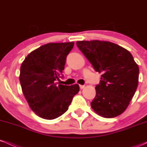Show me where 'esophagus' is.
<instances>
[{
    "mask_svg": "<svg viewBox=\"0 0 147 147\" xmlns=\"http://www.w3.org/2000/svg\"><path fill=\"white\" fill-rule=\"evenodd\" d=\"M79 87H80L81 89H84L85 88V86L84 85H79Z\"/></svg>",
    "mask_w": 147,
    "mask_h": 147,
    "instance_id": "obj_1",
    "label": "esophagus"
}]
</instances>
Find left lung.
Segmentation results:
<instances>
[{"instance_id":"8db88e82","label":"left lung","mask_w":147,"mask_h":147,"mask_svg":"<svg viewBox=\"0 0 147 147\" xmlns=\"http://www.w3.org/2000/svg\"><path fill=\"white\" fill-rule=\"evenodd\" d=\"M77 45L99 73L100 83L90 105L99 115L117 117L129 105L138 85L139 67L130 52L106 41H77Z\"/></svg>"}]
</instances>
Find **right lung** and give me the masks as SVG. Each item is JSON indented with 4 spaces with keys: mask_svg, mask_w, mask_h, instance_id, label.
Returning a JSON list of instances; mask_svg holds the SVG:
<instances>
[{
    "mask_svg": "<svg viewBox=\"0 0 147 147\" xmlns=\"http://www.w3.org/2000/svg\"><path fill=\"white\" fill-rule=\"evenodd\" d=\"M74 42L49 43L31 52L21 64L19 80L30 109L40 117L54 119L66 112L79 86L57 84Z\"/></svg>",
    "mask_w": 147,
    "mask_h": 147,
    "instance_id": "add662e5",
    "label": "right lung"
}]
</instances>
